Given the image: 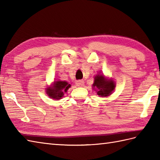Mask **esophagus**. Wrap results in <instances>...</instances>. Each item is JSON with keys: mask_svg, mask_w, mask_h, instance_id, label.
<instances>
[{"mask_svg": "<svg viewBox=\"0 0 160 160\" xmlns=\"http://www.w3.org/2000/svg\"><path fill=\"white\" fill-rule=\"evenodd\" d=\"M84 81L82 80H78L76 82V84L78 87H82L84 85Z\"/></svg>", "mask_w": 160, "mask_h": 160, "instance_id": "esophagus-1", "label": "esophagus"}]
</instances>
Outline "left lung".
I'll return each instance as SVG.
<instances>
[{
    "label": "left lung",
    "mask_w": 160,
    "mask_h": 160,
    "mask_svg": "<svg viewBox=\"0 0 160 160\" xmlns=\"http://www.w3.org/2000/svg\"><path fill=\"white\" fill-rule=\"evenodd\" d=\"M93 87L98 89V95L101 97L108 96L115 89V83L112 80H107L102 75L95 77Z\"/></svg>",
    "instance_id": "8db88e82"
}]
</instances>
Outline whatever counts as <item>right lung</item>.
Wrapping results in <instances>:
<instances>
[{
    "label": "right lung",
    "instance_id": "add662e5",
    "mask_svg": "<svg viewBox=\"0 0 160 160\" xmlns=\"http://www.w3.org/2000/svg\"><path fill=\"white\" fill-rule=\"evenodd\" d=\"M70 87L71 84L65 81H57L54 82L52 87L47 88V93L51 98L59 100L63 97Z\"/></svg>",
    "mask_w": 160,
    "mask_h": 160
}]
</instances>
